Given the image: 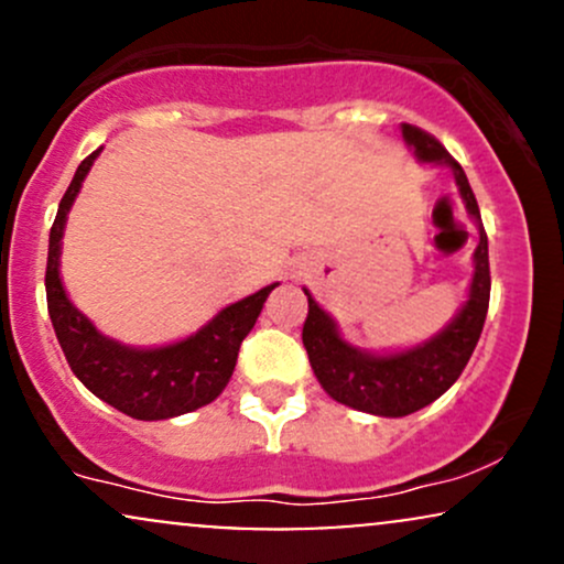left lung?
<instances>
[{
  "mask_svg": "<svg viewBox=\"0 0 564 564\" xmlns=\"http://www.w3.org/2000/svg\"><path fill=\"white\" fill-rule=\"evenodd\" d=\"M403 138L422 161L448 164L462 191L469 215L480 223V243L475 249V278H471L469 300L462 313L453 318L445 332L426 345H419L398 355H368L349 347L336 334L334 321L307 294V318L302 326V341L307 349L310 366L336 403L355 408V411L373 413V416H408L419 408L435 403L448 387L462 377L467 368L477 339H480L485 315L490 302V262L488 236H485L480 206L471 193L467 174L462 164L440 145L435 134L422 127L403 124Z\"/></svg>",
  "mask_w": 564,
  "mask_h": 564,
  "instance_id": "1",
  "label": "left lung"
}]
</instances>
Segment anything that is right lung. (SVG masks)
<instances>
[{
	"label": "right lung",
	"mask_w": 564,
	"mask_h": 564,
	"mask_svg": "<svg viewBox=\"0 0 564 564\" xmlns=\"http://www.w3.org/2000/svg\"><path fill=\"white\" fill-rule=\"evenodd\" d=\"M97 153L100 148L79 164L66 196L61 198L53 230H50L47 273H44L50 321H53L57 341L66 352L70 371L79 377L89 392L106 400L116 411L140 419V422L191 413L212 403L225 390L232 377V368H236L241 341L254 328L264 300L278 283L225 307L198 334L187 336L177 345L132 349L106 339L93 326V321L82 315L68 300L61 270H57L61 268V238L66 215Z\"/></svg>",
	"instance_id": "right-lung-1"
}]
</instances>
